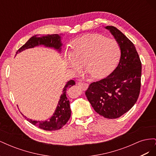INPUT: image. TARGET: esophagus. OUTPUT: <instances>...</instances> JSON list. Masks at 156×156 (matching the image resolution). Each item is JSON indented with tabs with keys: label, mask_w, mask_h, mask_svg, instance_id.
<instances>
[{
	"label": "esophagus",
	"mask_w": 156,
	"mask_h": 156,
	"mask_svg": "<svg viewBox=\"0 0 156 156\" xmlns=\"http://www.w3.org/2000/svg\"><path fill=\"white\" fill-rule=\"evenodd\" d=\"M77 85L79 86V87L80 88H81L82 90H85L88 88V84L87 83H83V82H79L78 83Z\"/></svg>",
	"instance_id": "obj_1"
}]
</instances>
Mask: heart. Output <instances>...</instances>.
<instances>
[{"mask_svg":"<svg viewBox=\"0 0 156 156\" xmlns=\"http://www.w3.org/2000/svg\"><path fill=\"white\" fill-rule=\"evenodd\" d=\"M120 48L115 40L92 34L73 40L65 58L72 70L78 72L84 66L87 75L98 79L112 72L120 59Z\"/></svg>","mask_w":156,"mask_h":156,"instance_id":"obj_1","label":"heart"}]
</instances>
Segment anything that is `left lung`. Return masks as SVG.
Returning <instances> with one entry per match:
<instances>
[{"label":"left lung","mask_w":156,"mask_h":156,"mask_svg":"<svg viewBox=\"0 0 156 156\" xmlns=\"http://www.w3.org/2000/svg\"><path fill=\"white\" fill-rule=\"evenodd\" d=\"M105 28L120 46V62L107 77L90 84L85 95L97 113L114 119L129 111L137 100L142 65L134 44L123 33L113 26Z\"/></svg>","instance_id":"left-lung-1"}]
</instances>
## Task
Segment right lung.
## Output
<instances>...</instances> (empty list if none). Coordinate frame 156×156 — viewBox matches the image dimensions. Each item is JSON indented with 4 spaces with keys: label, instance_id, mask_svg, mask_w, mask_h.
<instances>
[{
    "label": "right lung",
    "instance_id": "right-lung-1",
    "mask_svg": "<svg viewBox=\"0 0 156 156\" xmlns=\"http://www.w3.org/2000/svg\"><path fill=\"white\" fill-rule=\"evenodd\" d=\"M38 45H44L46 47L54 48L58 50H60V47L62 46V44L60 42V37L58 34L42 35L39 36L38 37H37V35H36L32 36L26 42L25 44L19 49L16 52V54H17L19 52L29 48H34ZM75 84V82L73 80H70L66 84L55 112L48 121H34L26 118L27 120L32 124L46 131H55L62 128L65 124H66L71 116L69 101L66 97V92L69 88L72 87Z\"/></svg>",
    "mask_w": 156,
    "mask_h": 156
}]
</instances>
